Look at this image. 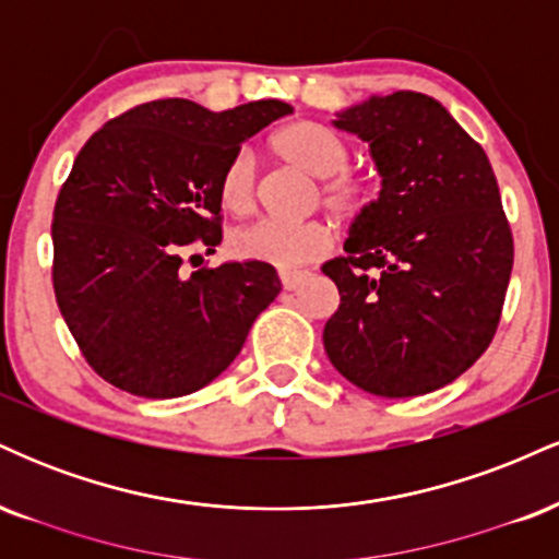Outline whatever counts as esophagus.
I'll use <instances>...</instances> for the list:
<instances>
[{
  "mask_svg": "<svg viewBox=\"0 0 559 559\" xmlns=\"http://www.w3.org/2000/svg\"><path fill=\"white\" fill-rule=\"evenodd\" d=\"M307 278H310V273L307 271H281V284H284V288H288V292H294V288L305 284Z\"/></svg>",
  "mask_w": 559,
  "mask_h": 559,
  "instance_id": "1",
  "label": "esophagus"
}]
</instances>
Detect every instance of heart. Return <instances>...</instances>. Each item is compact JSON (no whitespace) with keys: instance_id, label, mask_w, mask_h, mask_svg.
<instances>
[{"instance_id":"1","label":"heart","mask_w":559,"mask_h":559,"mask_svg":"<svg viewBox=\"0 0 559 559\" xmlns=\"http://www.w3.org/2000/svg\"><path fill=\"white\" fill-rule=\"evenodd\" d=\"M275 155L312 178H325L320 183L323 204L344 221H357L368 210L370 191L362 178L346 173L349 144L331 128L299 120L281 128L273 136ZM221 202L228 213L247 215L258 202V170L252 152L241 150L228 159L221 176ZM331 226L325 221H262L241 228L234 236V252L243 260H260L275 267H297L320 258L331 247Z\"/></svg>"}]
</instances>
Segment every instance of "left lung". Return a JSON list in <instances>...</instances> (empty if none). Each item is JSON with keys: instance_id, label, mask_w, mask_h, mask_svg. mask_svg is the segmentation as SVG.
<instances>
[{"instance_id": "8db88e82", "label": "left lung", "mask_w": 559, "mask_h": 559, "mask_svg": "<svg viewBox=\"0 0 559 559\" xmlns=\"http://www.w3.org/2000/svg\"><path fill=\"white\" fill-rule=\"evenodd\" d=\"M333 126L368 141L383 181L344 258L323 265L342 297L325 355L368 394H428L463 376L497 333L515 252L497 178L433 96H370Z\"/></svg>"}]
</instances>
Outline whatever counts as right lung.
Masks as SVG:
<instances>
[{"label":"right lung","mask_w":559,"mask_h":559,"mask_svg":"<svg viewBox=\"0 0 559 559\" xmlns=\"http://www.w3.org/2000/svg\"><path fill=\"white\" fill-rule=\"evenodd\" d=\"M294 112L260 99L213 112L155 99L83 144L52 217V284L86 362L146 400L194 394L241 352L278 297L273 265L223 262L186 278L183 252H215L221 176L249 136ZM199 258V254H191Z\"/></svg>","instance_id":"1"}]
</instances>
